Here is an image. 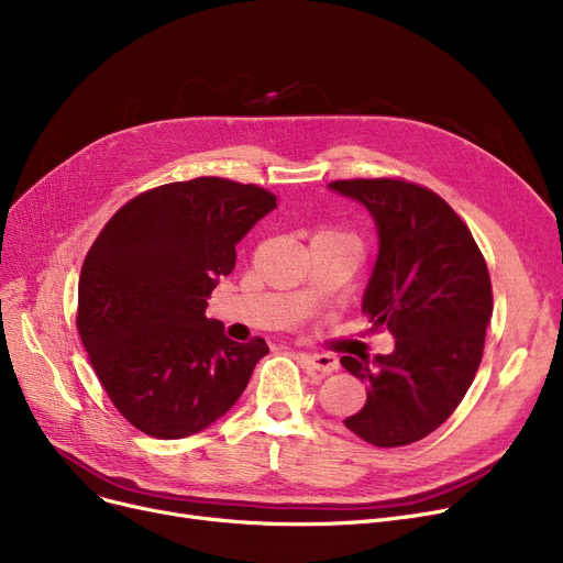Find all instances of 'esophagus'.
Wrapping results in <instances>:
<instances>
[{"label":"esophagus","instance_id":"34e87169","mask_svg":"<svg viewBox=\"0 0 563 563\" xmlns=\"http://www.w3.org/2000/svg\"><path fill=\"white\" fill-rule=\"evenodd\" d=\"M300 357H305L309 362V366L320 371V373L339 371V360L330 353H300Z\"/></svg>","mask_w":563,"mask_h":563}]
</instances>
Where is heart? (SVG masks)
Returning a JSON list of instances; mask_svg holds the SVG:
<instances>
[{"instance_id": "1", "label": "heart", "mask_w": 563, "mask_h": 563, "mask_svg": "<svg viewBox=\"0 0 563 563\" xmlns=\"http://www.w3.org/2000/svg\"><path fill=\"white\" fill-rule=\"evenodd\" d=\"M318 235H328V238H334V240H343V243H351V245H355L360 250V240L351 231H345V229H325V231H320Z\"/></svg>"}]
</instances>
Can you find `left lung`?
Returning a JSON list of instances; mask_svg holds the SVG:
<instances>
[{
	"label": "left lung",
	"instance_id": "8db88e82",
	"mask_svg": "<svg viewBox=\"0 0 563 563\" xmlns=\"http://www.w3.org/2000/svg\"><path fill=\"white\" fill-rule=\"evenodd\" d=\"M332 190L376 220L380 252L362 311L396 339L391 355L341 364L366 383V404L343 423L364 442L391 449L423 440L467 394L493 316L484 254L440 195L404 178H351Z\"/></svg>",
	"mask_w": 563,
	"mask_h": 563
}]
</instances>
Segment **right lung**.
I'll use <instances>...</instances> for the list:
<instances>
[{
    "mask_svg": "<svg viewBox=\"0 0 563 563\" xmlns=\"http://www.w3.org/2000/svg\"><path fill=\"white\" fill-rule=\"evenodd\" d=\"M277 206L258 185L201 176L130 199L102 227L77 288V332L114 408L157 440L203 431L245 391L267 343L206 318L235 245Z\"/></svg>",
    "mask_w": 563,
    "mask_h": 563,
    "instance_id": "add662e5",
    "label": "right lung"
}]
</instances>
